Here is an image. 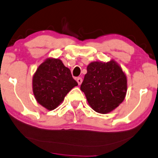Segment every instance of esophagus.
I'll return each mask as SVG.
<instances>
[{"label": "esophagus", "mask_w": 158, "mask_h": 158, "mask_svg": "<svg viewBox=\"0 0 158 158\" xmlns=\"http://www.w3.org/2000/svg\"><path fill=\"white\" fill-rule=\"evenodd\" d=\"M76 81H77V84H78V85H81V84H82L83 80H82V78H81V77H77V78L76 79Z\"/></svg>", "instance_id": "obj_1"}]
</instances>
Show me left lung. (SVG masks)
I'll list each match as a JSON object with an SVG mask.
<instances>
[{
	"instance_id": "left-lung-1",
	"label": "left lung",
	"mask_w": 158,
	"mask_h": 158,
	"mask_svg": "<svg viewBox=\"0 0 158 158\" xmlns=\"http://www.w3.org/2000/svg\"><path fill=\"white\" fill-rule=\"evenodd\" d=\"M81 85L89 106L96 112L107 114L114 111L125 99L127 91V75L119 64L109 62H92Z\"/></svg>"
}]
</instances>
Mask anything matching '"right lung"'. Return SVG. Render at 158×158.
Listing matches in <instances>:
<instances>
[{"instance_id":"1","label":"right lung","mask_w":158,"mask_h":158,"mask_svg":"<svg viewBox=\"0 0 158 158\" xmlns=\"http://www.w3.org/2000/svg\"><path fill=\"white\" fill-rule=\"evenodd\" d=\"M77 86L71 71L62 60L46 59L37 69L32 77V90L40 106L52 111L64 101L68 93Z\"/></svg>"}]
</instances>
